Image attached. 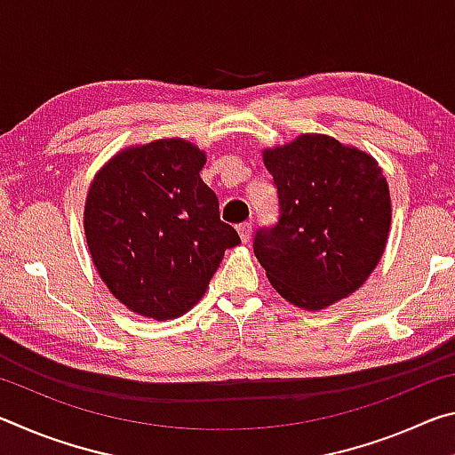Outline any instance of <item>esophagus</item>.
Returning <instances> with one entry per match:
<instances>
[{
	"label": "esophagus",
	"instance_id": "1",
	"mask_svg": "<svg viewBox=\"0 0 455 455\" xmlns=\"http://www.w3.org/2000/svg\"><path fill=\"white\" fill-rule=\"evenodd\" d=\"M236 230H238V236H241V241H243V243H249L251 233H252V225H251V222H241V225L236 227Z\"/></svg>",
	"mask_w": 455,
	"mask_h": 455
}]
</instances>
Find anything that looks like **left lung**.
Listing matches in <instances>:
<instances>
[{
    "label": "left lung",
    "instance_id": "obj_1",
    "mask_svg": "<svg viewBox=\"0 0 455 455\" xmlns=\"http://www.w3.org/2000/svg\"><path fill=\"white\" fill-rule=\"evenodd\" d=\"M279 222L260 228L255 255L267 279L299 309L319 311L355 292L387 243L391 198L381 166L325 134L263 150Z\"/></svg>",
    "mask_w": 455,
    "mask_h": 455
}]
</instances>
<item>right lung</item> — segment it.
<instances>
[{"label": "right lung", "mask_w": 455, "mask_h": 455, "mask_svg": "<svg viewBox=\"0 0 455 455\" xmlns=\"http://www.w3.org/2000/svg\"><path fill=\"white\" fill-rule=\"evenodd\" d=\"M206 154L182 138L130 146L90 184L84 233L92 260L118 301L166 321L190 311L225 251L241 243L200 179Z\"/></svg>", "instance_id": "add662e5"}]
</instances>
